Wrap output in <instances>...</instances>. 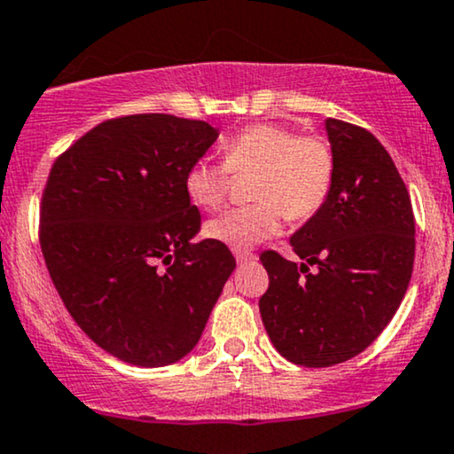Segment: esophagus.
Wrapping results in <instances>:
<instances>
[{"instance_id": "obj_1", "label": "esophagus", "mask_w": 454, "mask_h": 454, "mask_svg": "<svg viewBox=\"0 0 454 454\" xmlns=\"http://www.w3.org/2000/svg\"><path fill=\"white\" fill-rule=\"evenodd\" d=\"M233 254H236L238 263H248V261L257 259V254L250 253V250H233Z\"/></svg>"}]
</instances>
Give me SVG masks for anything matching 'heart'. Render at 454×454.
I'll return each instance as SVG.
<instances>
[{
  "label": "heart",
  "mask_w": 454,
  "mask_h": 454,
  "mask_svg": "<svg viewBox=\"0 0 454 454\" xmlns=\"http://www.w3.org/2000/svg\"><path fill=\"white\" fill-rule=\"evenodd\" d=\"M223 161L200 159L186 169L184 189L195 206L215 210L227 200L231 174H253L254 204L229 207L206 223L215 242L247 250L280 231L282 218L306 221L321 210L335 178L332 144L321 136H297L280 122H254L221 146Z\"/></svg>",
  "instance_id": "obj_1"
}]
</instances>
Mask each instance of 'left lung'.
<instances>
[{
  "instance_id": "left-lung-1",
  "label": "left lung",
  "mask_w": 454,
  "mask_h": 454,
  "mask_svg": "<svg viewBox=\"0 0 454 454\" xmlns=\"http://www.w3.org/2000/svg\"><path fill=\"white\" fill-rule=\"evenodd\" d=\"M335 154L332 193L291 238L306 263L261 253L270 286L259 300L265 332L291 364L329 367L370 346L412 278L414 212L387 148L364 127L325 121ZM308 264H317L309 274Z\"/></svg>"
}]
</instances>
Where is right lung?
I'll return each instance as SVG.
<instances>
[{
    "label": "right lung",
    "mask_w": 454,
    "mask_h": 454,
    "mask_svg": "<svg viewBox=\"0 0 454 454\" xmlns=\"http://www.w3.org/2000/svg\"><path fill=\"white\" fill-rule=\"evenodd\" d=\"M218 131L172 114L99 122L48 174L40 247L67 312L125 364H176L200 342L236 259L201 227L186 169Z\"/></svg>",
    "instance_id": "1"
}]
</instances>
